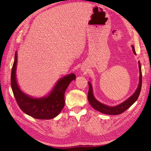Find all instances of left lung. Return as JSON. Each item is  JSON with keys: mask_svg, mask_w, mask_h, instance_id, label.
Listing matches in <instances>:
<instances>
[{"mask_svg": "<svg viewBox=\"0 0 151 151\" xmlns=\"http://www.w3.org/2000/svg\"><path fill=\"white\" fill-rule=\"evenodd\" d=\"M132 50L134 51V53L136 54L134 46H132ZM139 73H140L139 83L136 92L134 93L133 95L131 96L129 99H128L127 101H125L124 102H123V103L119 104L118 106H114V107L108 106L102 104L100 102H99L98 101L96 100L95 98L93 97V89H92L91 84V83L89 82H88L89 91L88 94V99L91 106L95 110L100 111L102 114H108V115H119V114H122L124 111H126L128 108H129L131 106H132L134 102L136 101V100L137 99V98H138L139 95L140 94L141 89H142V69H141V65H140L139 62Z\"/></svg>", "mask_w": 151, "mask_h": 151, "instance_id": "8db88e82", "label": "left lung"}]
</instances>
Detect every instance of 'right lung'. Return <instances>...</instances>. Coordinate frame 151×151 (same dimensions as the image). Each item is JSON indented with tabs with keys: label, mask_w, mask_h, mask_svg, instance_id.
<instances>
[{
	"label": "right lung",
	"mask_w": 151,
	"mask_h": 151,
	"mask_svg": "<svg viewBox=\"0 0 151 151\" xmlns=\"http://www.w3.org/2000/svg\"><path fill=\"white\" fill-rule=\"evenodd\" d=\"M17 61L15 52L11 74V86L19 108L25 114L37 119H50L56 117L65 106V92L70 83L76 78L75 74H70L61 78L47 97L33 99L23 93L17 84L15 77Z\"/></svg>",
	"instance_id": "add662e5"
}]
</instances>
